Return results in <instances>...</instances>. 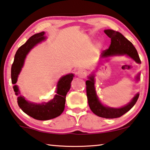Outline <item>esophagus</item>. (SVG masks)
I'll use <instances>...</instances> for the list:
<instances>
[{
	"instance_id": "34e87169",
	"label": "esophagus",
	"mask_w": 150,
	"mask_h": 150,
	"mask_svg": "<svg viewBox=\"0 0 150 150\" xmlns=\"http://www.w3.org/2000/svg\"><path fill=\"white\" fill-rule=\"evenodd\" d=\"M77 74L81 77H85L87 75V71L85 69H79L77 71Z\"/></svg>"
}]
</instances>
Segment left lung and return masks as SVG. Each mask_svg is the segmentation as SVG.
<instances>
[{
  "instance_id": "8db88e82",
  "label": "left lung",
  "mask_w": 150,
  "mask_h": 150,
  "mask_svg": "<svg viewBox=\"0 0 150 150\" xmlns=\"http://www.w3.org/2000/svg\"><path fill=\"white\" fill-rule=\"evenodd\" d=\"M105 33L111 39V43L108 49L104 50L101 53V57L105 58L116 54H127L137 63H141L138 52L132 43L127 40L122 34L112 30H105ZM137 79H139L138 76ZM86 85L88 103L91 110L96 115L102 118H116L120 117L133 107L139 97V94L138 93L130 103L122 108H114L106 107L100 103L96 95L94 76L89 77V80L86 81Z\"/></svg>"
}]
</instances>
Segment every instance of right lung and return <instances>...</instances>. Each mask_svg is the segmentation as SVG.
Returning <instances> with one entry per match:
<instances>
[{"label":"right lung","instance_id":"right-lung-1","mask_svg":"<svg viewBox=\"0 0 150 150\" xmlns=\"http://www.w3.org/2000/svg\"><path fill=\"white\" fill-rule=\"evenodd\" d=\"M44 34V32H42L33 35L17 50L11 67V79L13 85L17 82L18 76L24 65V59L28 53L37 44L45 39ZM73 78V74H69L60 79L57 85L56 95L49 102L41 104L32 103L20 96L18 97V105L24 112L36 120H47L56 118L64 110L66 95L70 89ZM13 88L16 95H18L19 91L17 86L14 85Z\"/></svg>","mask_w":150,"mask_h":150}]
</instances>
